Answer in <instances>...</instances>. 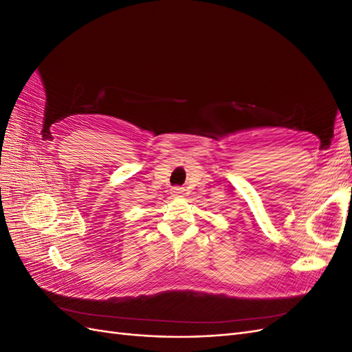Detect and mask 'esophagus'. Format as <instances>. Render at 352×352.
Here are the masks:
<instances>
[{"label": "esophagus", "mask_w": 352, "mask_h": 352, "mask_svg": "<svg viewBox=\"0 0 352 352\" xmlns=\"http://www.w3.org/2000/svg\"><path fill=\"white\" fill-rule=\"evenodd\" d=\"M184 192H185V189H184V188H179V186H175V188L172 189V194H173V195H176V197H180V195H184Z\"/></svg>", "instance_id": "obj_1"}]
</instances>
